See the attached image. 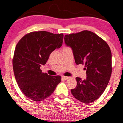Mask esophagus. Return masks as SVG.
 I'll return each instance as SVG.
<instances>
[{
  "instance_id": "esophagus-1",
  "label": "esophagus",
  "mask_w": 123,
  "mask_h": 123,
  "mask_svg": "<svg viewBox=\"0 0 123 123\" xmlns=\"http://www.w3.org/2000/svg\"><path fill=\"white\" fill-rule=\"evenodd\" d=\"M62 78L64 79H65V80H68V79H69V77H68V76H62Z\"/></svg>"
}]
</instances>
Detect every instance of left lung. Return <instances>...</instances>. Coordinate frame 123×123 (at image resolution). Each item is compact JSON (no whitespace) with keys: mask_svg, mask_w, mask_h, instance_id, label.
Wrapping results in <instances>:
<instances>
[{"mask_svg":"<svg viewBox=\"0 0 123 123\" xmlns=\"http://www.w3.org/2000/svg\"><path fill=\"white\" fill-rule=\"evenodd\" d=\"M65 43L72 48L77 65H84L86 79L76 78L77 86L71 93L83 103H91L102 95L112 72L111 52L109 45L88 30L65 36Z\"/></svg>","mask_w":123,"mask_h":123,"instance_id":"8db88e82","label":"left lung"}]
</instances>
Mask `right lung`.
<instances>
[{"label":"right lung","instance_id":"right-lung-1","mask_svg":"<svg viewBox=\"0 0 123 123\" xmlns=\"http://www.w3.org/2000/svg\"><path fill=\"white\" fill-rule=\"evenodd\" d=\"M64 34L45 31L23 36L16 46L13 68L20 90L31 100L40 102L50 96L61 81L59 75L50 76L40 69L56 48L62 46Z\"/></svg>","mask_w":123,"mask_h":123}]
</instances>
